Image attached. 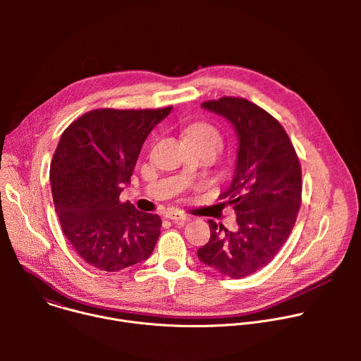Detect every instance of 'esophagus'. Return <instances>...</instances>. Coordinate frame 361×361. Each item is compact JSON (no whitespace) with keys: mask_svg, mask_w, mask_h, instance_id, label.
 <instances>
[{"mask_svg":"<svg viewBox=\"0 0 361 361\" xmlns=\"http://www.w3.org/2000/svg\"><path fill=\"white\" fill-rule=\"evenodd\" d=\"M166 217H167L169 220H173L174 223H184V221H188V220H190L188 216H185V214H183V213H178V212H170V213L166 214Z\"/></svg>","mask_w":361,"mask_h":361,"instance_id":"1","label":"esophagus"}]
</instances>
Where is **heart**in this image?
Masks as SVG:
<instances>
[{
	"label": "heart",
	"instance_id": "heart-1",
	"mask_svg": "<svg viewBox=\"0 0 361 361\" xmlns=\"http://www.w3.org/2000/svg\"><path fill=\"white\" fill-rule=\"evenodd\" d=\"M185 138L188 140H200V141H205L212 144L213 147H216V149L219 151L223 145V140L220 133L209 124H195L191 126L187 131H185Z\"/></svg>",
	"mask_w": 361,
	"mask_h": 361
}]
</instances>
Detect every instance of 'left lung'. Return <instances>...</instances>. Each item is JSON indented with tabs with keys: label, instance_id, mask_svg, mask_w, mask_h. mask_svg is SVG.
<instances>
[{
	"label": "left lung",
	"instance_id": "obj_1",
	"mask_svg": "<svg viewBox=\"0 0 361 361\" xmlns=\"http://www.w3.org/2000/svg\"><path fill=\"white\" fill-rule=\"evenodd\" d=\"M201 107L224 117L238 147L230 185L220 194L237 214V230L210 220V240L197 250L201 263L243 279L267 266L288 238L301 202V169L281 124L248 99L223 97Z\"/></svg>",
	"mask_w": 361,
	"mask_h": 361
}]
</instances>
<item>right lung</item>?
<instances>
[{
	"label": "right lung",
	"instance_id": "right-lung-1",
	"mask_svg": "<svg viewBox=\"0 0 361 361\" xmlns=\"http://www.w3.org/2000/svg\"><path fill=\"white\" fill-rule=\"evenodd\" d=\"M171 110H92L63 133L51 161V191L64 235L90 266L120 271L156 247L161 219L120 202V194L145 138Z\"/></svg>",
	"mask_w": 361,
	"mask_h": 361
}]
</instances>
